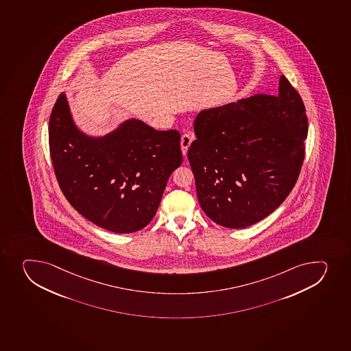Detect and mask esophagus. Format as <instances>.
I'll return each mask as SVG.
<instances>
[{
  "label": "esophagus",
  "instance_id": "obj_1",
  "mask_svg": "<svg viewBox=\"0 0 351 351\" xmlns=\"http://www.w3.org/2000/svg\"><path fill=\"white\" fill-rule=\"evenodd\" d=\"M193 138H195V136H193L192 132H185V134L182 135L181 147L182 152H183L184 156L186 154V152H188L189 147H190V145H191V143L192 141H193Z\"/></svg>",
  "mask_w": 351,
  "mask_h": 351
}]
</instances>
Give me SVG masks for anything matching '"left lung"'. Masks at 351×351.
<instances>
[{
  "label": "left lung",
  "instance_id": "obj_1",
  "mask_svg": "<svg viewBox=\"0 0 351 351\" xmlns=\"http://www.w3.org/2000/svg\"><path fill=\"white\" fill-rule=\"evenodd\" d=\"M188 151L199 204L230 229L260 222L282 204L302 168L308 117L302 98L281 75L278 95H254L206 110Z\"/></svg>",
  "mask_w": 351,
  "mask_h": 351
}]
</instances>
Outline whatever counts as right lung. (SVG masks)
I'll list each match as a JSON object with an SVG mask.
<instances>
[{
  "label": "right lung",
  "instance_id": "1",
  "mask_svg": "<svg viewBox=\"0 0 351 351\" xmlns=\"http://www.w3.org/2000/svg\"><path fill=\"white\" fill-rule=\"evenodd\" d=\"M181 134L128 120L103 138L74 125L65 95L49 120V149L60 190L77 212L112 232L145 228L156 215L167 182L181 166Z\"/></svg>",
  "mask_w": 351,
  "mask_h": 351
}]
</instances>
